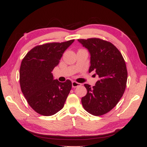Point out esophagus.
Masks as SVG:
<instances>
[{
	"instance_id": "obj_1",
	"label": "esophagus",
	"mask_w": 147,
	"mask_h": 147,
	"mask_svg": "<svg viewBox=\"0 0 147 147\" xmlns=\"http://www.w3.org/2000/svg\"><path fill=\"white\" fill-rule=\"evenodd\" d=\"M81 86V84H80L78 82H76L75 81H73V82H72V86H73V88H76V87Z\"/></svg>"
}]
</instances>
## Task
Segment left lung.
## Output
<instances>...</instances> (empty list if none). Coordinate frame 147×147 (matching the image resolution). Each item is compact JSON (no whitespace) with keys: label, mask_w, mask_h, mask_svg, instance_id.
<instances>
[{"label":"left lung","mask_w":147,"mask_h":147,"mask_svg":"<svg viewBox=\"0 0 147 147\" xmlns=\"http://www.w3.org/2000/svg\"><path fill=\"white\" fill-rule=\"evenodd\" d=\"M78 41L91 54L89 73L94 71L99 78L93 88L84 84L87 94L82 98V104L88 113L102 115L117 104L125 91L128 77L125 61L110 42L99 38Z\"/></svg>","instance_id":"8db88e82"}]
</instances>
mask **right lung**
I'll return each mask as SVG.
<instances>
[{"label":"right lung","mask_w":147,"mask_h":147,"mask_svg":"<svg viewBox=\"0 0 147 147\" xmlns=\"http://www.w3.org/2000/svg\"><path fill=\"white\" fill-rule=\"evenodd\" d=\"M74 41L38 45L22 60L19 71L21 91L31 108L40 115H53L63 108L72 88L71 81L59 82L54 80L52 71Z\"/></svg>","instance_id":"right-lung-1"}]
</instances>
